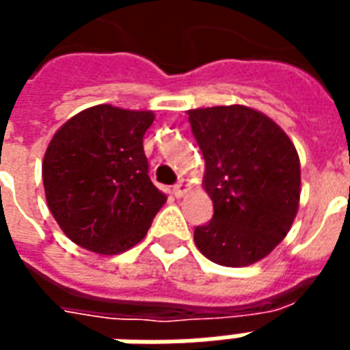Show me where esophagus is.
<instances>
[{
	"label": "esophagus",
	"mask_w": 350,
	"mask_h": 350,
	"mask_svg": "<svg viewBox=\"0 0 350 350\" xmlns=\"http://www.w3.org/2000/svg\"><path fill=\"white\" fill-rule=\"evenodd\" d=\"M189 189H191L189 182H185V180H180V182L174 185V189H172V193H174L176 198H182V196L187 193Z\"/></svg>",
	"instance_id": "obj_1"
}]
</instances>
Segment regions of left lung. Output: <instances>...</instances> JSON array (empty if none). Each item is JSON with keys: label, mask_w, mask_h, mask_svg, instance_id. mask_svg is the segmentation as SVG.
Returning a JSON list of instances; mask_svg holds the SVG:
<instances>
[{"label": "left lung", "mask_w": 350, "mask_h": 350, "mask_svg": "<svg viewBox=\"0 0 350 350\" xmlns=\"http://www.w3.org/2000/svg\"><path fill=\"white\" fill-rule=\"evenodd\" d=\"M206 161L204 189L213 219L195 228L202 254L245 267L273 252L293 224L300 161L291 139L263 113L245 105L187 111Z\"/></svg>", "instance_id": "obj_1"}]
</instances>
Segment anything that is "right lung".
Masks as SVG:
<instances>
[{"label":"right lung","instance_id":"right-lung-1","mask_svg":"<svg viewBox=\"0 0 350 350\" xmlns=\"http://www.w3.org/2000/svg\"><path fill=\"white\" fill-rule=\"evenodd\" d=\"M152 111L94 105L72 116L44 154L46 200L68 239L113 256L144 239L167 196L148 176Z\"/></svg>","mask_w":350,"mask_h":350}]
</instances>
